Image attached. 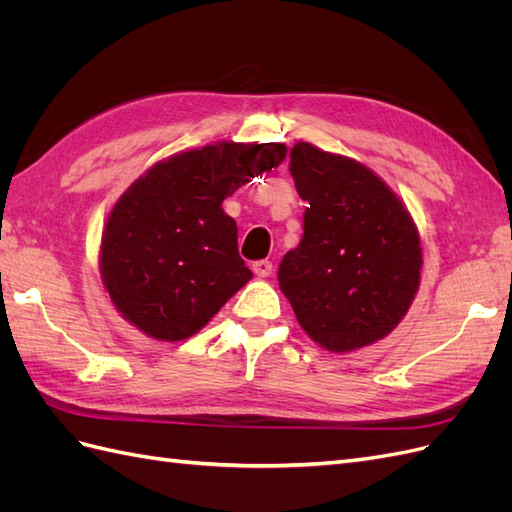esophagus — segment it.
I'll return each instance as SVG.
<instances>
[{
  "instance_id": "34e87169",
  "label": "esophagus",
  "mask_w": 512,
  "mask_h": 512,
  "mask_svg": "<svg viewBox=\"0 0 512 512\" xmlns=\"http://www.w3.org/2000/svg\"><path fill=\"white\" fill-rule=\"evenodd\" d=\"M252 269H254V273H256L258 277H269L271 271H273V265H271L269 260H256L254 265H252Z\"/></svg>"
}]
</instances>
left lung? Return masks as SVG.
<instances>
[{
	"mask_svg": "<svg viewBox=\"0 0 512 512\" xmlns=\"http://www.w3.org/2000/svg\"><path fill=\"white\" fill-rule=\"evenodd\" d=\"M290 175L307 200L301 243L277 282L305 333L331 352L378 342L421 282V241L404 203L363 164L297 143Z\"/></svg>",
	"mask_w": 512,
	"mask_h": 512,
	"instance_id": "8db88e82",
	"label": "left lung"
}]
</instances>
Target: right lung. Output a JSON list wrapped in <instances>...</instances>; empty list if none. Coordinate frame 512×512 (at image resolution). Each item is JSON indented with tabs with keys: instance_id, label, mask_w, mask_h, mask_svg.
<instances>
[{
	"instance_id": "obj_1",
	"label": "right lung",
	"mask_w": 512,
	"mask_h": 512,
	"mask_svg": "<svg viewBox=\"0 0 512 512\" xmlns=\"http://www.w3.org/2000/svg\"><path fill=\"white\" fill-rule=\"evenodd\" d=\"M286 158L280 143H220L158 162L102 232V282L134 327L162 342L200 331L247 284L237 224L222 200Z\"/></svg>"
}]
</instances>
